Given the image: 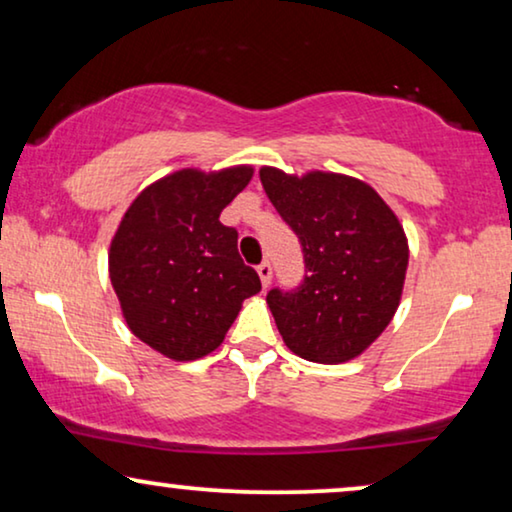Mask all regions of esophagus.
<instances>
[{"instance_id":"34e87169","label":"esophagus","mask_w":512,"mask_h":512,"mask_svg":"<svg viewBox=\"0 0 512 512\" xmlns=\"http://www.w3.org/2000/svg\"><path fill=\"white\" fill-rule=\"evenodd\" d=\"M256 272H258V277H261L263 289H268V284H270V279H272V265L263 261V263L256 268Z\"/></svg>"}]
</instances>
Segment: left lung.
<instances>
[{"label":"left lung","instance_id":"8db88e82","mask_svg":"<svg viewBox=\"0 0 512 512\" xmlns=\"http://www.w3.org/2000/svg\"><path fill=\"white\" fill-rule=\"evenodd\" d=\"M261 184L300 237L305 279L268 293L286 347L300 359L345 363L361 356L394 319L408 270V237L366 181L338 172L286 174L261 167Z\"/></svg>","mask_w":512,"mask_h":512}]
</instances>
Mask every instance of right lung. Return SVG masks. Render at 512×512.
<instances>
[{
	"label": "right lung",
	"instance_id": "add662e5",
	"mask_svg": "<svg viewBox=\"0 0 512 512\" xmlns=\"http://www.w3.org/2000/svg\"><path fill=\"white\" fill-rule=\"evenodd\" d=\"M251 177V165L167 174L132 200L111 237L109 277L125 324L167 359L212 354L261 291L237 254V230L219 221Z\"/></svg>",
	"mask_w": 512,
	"mask_h": 512
}]
</instances>
